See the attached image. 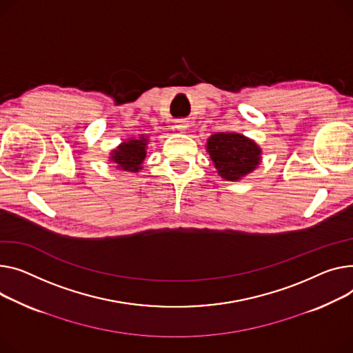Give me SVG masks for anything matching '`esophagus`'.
Returning a JSON list of instances; mask_svg holds the SVG:
<instances>
[{
	"instance_id": "1",
	"label": "esophagus",
	"mask_w": 353,
	"mask_h": 353,
	"mask_svg": "<svg viewBox=\"0 0 353 353\" xmlns=\"http://www.w3.org/2000/svg\"><path fill=\"white\" fill-rule=\"evenodd\" d=\"M174 128L177 130H185L187 128H189V121L187 119H179L174 122Z\"/></svg>"
}]
</instances>
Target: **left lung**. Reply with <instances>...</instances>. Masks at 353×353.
I'll return each mask as SVG.
<instances>
[{"label": "left lung", "instance_id": "1", "mask_svg": "<svg viewBox=\"0 0 353 353\" xmlns=\"http://www.w3.org/2000/svg\"><path fill=\"white\" fill-rule=\"evenodd\" d=\"M207 152L219 174L230 181L240 180L260 164L261 149L239 133H216L208 139Z\"/></svg>", "mask_w": 353, "mask_h": 353}]
</instances>
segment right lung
I'll return each instance as SVG.
<instances>
[{
	"label": "right lung",
	"mask_w": 353,
	"mask_h": 353,
	"mask_svg": "<svg viewBox=\"0 0 353 353\" xmlns=\"http://www.w3.org/2000/svg\"><path fill=\"white\" fill-rule=\"evenodd\" d=\"M146 145L148 139H132L129 142L122 143L116 150L112 153V161L119 164V169L126 172H139L142 169V163L146 157Z\"/></svg>",
	"instance_id": "1"
}]
</instances>
